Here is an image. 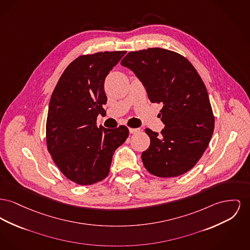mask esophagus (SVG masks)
Instances as JSON below:
<instances>
[{
    "mask_svg": "<svg viewBox=\"0 0 250 250\" xmlns=\"http://www.w3.org/2000/svg\"><path fill=\"white\" fill-rule=\"evenodd\" d=\"M141 129L140 128H129V132L131 134H135V133L140 132Z\"/></svg>",
    "mask_w": 250,
    "mask_h": 250,
    "instance_id": "esophagus-1",
    "label": "esophagus"
}]
</instances>
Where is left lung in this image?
<instances>
[{
    "instance_id": "obj_1",
    "label": "left lung",
    "mask_w": 250,
    "mask_h": 250,
    "mask_svg": "<svg viewBox=\"0 0 250 250\" xmlns=\"http://www.w3.org/2000/svg\"><path fill=\"white\" fill-rule=\"evenodd\" d=\"M121 64L136 74L152 103L163 105L162 133L146 129L150 146L142 154L145 167L160 177L185 174L204 154L214 129L200 75L188 59L162 48L129 52Z\"/></svg>"
}]
</instances>
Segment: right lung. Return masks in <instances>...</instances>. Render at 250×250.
Wrapping results in <instances>:
<instances>
[{
    "mask_svg": "<svg viewBox=\"0 0 250 250\" xmlns=\"http://www.w3.org/2000/svg\"><path fill=\"white\" fill-rule=\"evenodd\" d=\"M125 51L80 56L66 68L53 91L46 122L47 148L68 179L91 185L105 178L112 156L128 128L97 126L106 104L104 83Z\"/></svg>",
    "mask_w": 250,
    "mask_h": 250,
    "instance_id": "obj_1",
    "label": "right lung"
}]
</instances>
